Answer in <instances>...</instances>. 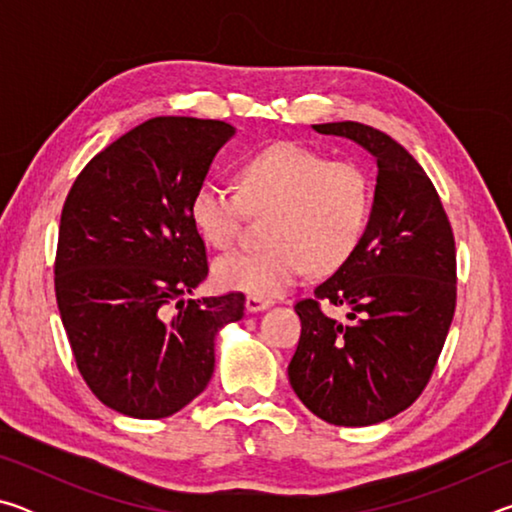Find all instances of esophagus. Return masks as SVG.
<instances>
[{
    "label": "esophagus",
    "mask_w": 512,
    "mask_h": 512,
    "mask_svg": "<svg viewBox=\"0 0 512 512\" xmlns=\"http://www.w3.org/2000/svg\"><path fill=\"white\" fill-rule=\"evenodd\" d=\"M273 302L266 300V298H257V296H248L246 298V309L250 311V314H255V311H264L271 307Z\"/></svg>",
    "instance_id": "34e87169"
}]
</instances>
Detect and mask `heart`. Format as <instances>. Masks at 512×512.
<instances>
[{
  "mask_svg": "<svg viewBox=\"0 0 512 512\" xmlns=\"http://www.w3.org/2000/svg\"><path fill=\"white\" fill-rule=\"evenodd\" d=\"M239 192L216 180L196 187L189 216L207 244H235L246 214L271 212L262 250H241L214 262L223 289L273 298L309 268L339 271L359 248L372 210V183L359 164L332 160L296 142H277L239 164Z\"/></svg>",
  "mask_w": 512,
  "mask_h": 512,
  "instance_id": "obj_1",
  "label": "heart"
}]
</instances>
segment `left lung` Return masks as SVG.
<instances>
[{"label":"left lung","instance_id":"1","mask_svg":"<svg viewBox=\"0 0 512 512\" xmlns=\"http://www.w3.org/2000/svg\"><path fill=\"white\" fill-rule=\"evenodd\" d=\"M311 128L366 149L377 185L359 248L296 305L289 381L320 420L368 427L409 409L436 368L456 307L454 235L436 187L393 137L359 121ZM320 301L345 306L349 320L327 317Z\"/></svg>","mask_w":512,"mask_h":512}]
</instances>
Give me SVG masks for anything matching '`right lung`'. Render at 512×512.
<instances>
[{
	"instance_id": "obj_1",
	"label": "right lung",
	"mask_w": 512,
	"mask_h": 512,
	"mask_svg": "<svg viewBox=\"0 0 512 512\" xmlns=\"http://www.w3.org/2000/svg\"><path fill=\"white\" fill-rule=\"evenodd\" d=\"M232 135L216 119L144 121L85 164L63 205L60 318L85 384L131 418H169L201 395L216 334L244 316L241 293L185 300L207 277L189 203Z\"/></svg>"
}]
</instances>
